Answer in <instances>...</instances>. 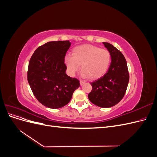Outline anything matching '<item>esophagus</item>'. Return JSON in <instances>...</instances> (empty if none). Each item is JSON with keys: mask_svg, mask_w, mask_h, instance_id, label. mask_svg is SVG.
<instances>
[{"mask_svg": "<svg viewBox=\"0 0 157 157\" xmlns=\"http://www.w3.org/2000/svg\"><path fill=\"white\" fill-rule=\"evenodd\" d=\"M84 83H85V82H84V81H82V80H80V86H82V85H83Z\"/></svg>", "mask_w": 157, "mask_h": 157, "instance_id": "1", "label": "esophagus"}]
</instances>
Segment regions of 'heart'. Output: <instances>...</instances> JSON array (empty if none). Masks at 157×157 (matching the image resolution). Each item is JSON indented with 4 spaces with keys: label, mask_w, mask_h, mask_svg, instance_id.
Segmentation results:
<instances>
[{
    "label": "heart",
    "mask_w": 157,
    "mask_h": 157,
    "mask_svg": "<svg viewBox=\"0 0 157 157\" xmlns=\"http://www.w3.org/2000/svg\"><path fill=\"white\" fill-rule=\"evenodd\" d=\"M111 61V55L107 49L98 46L84 44L77 46L72 56H65L64 62L69 75L74 77L81 65L82 77L91 79L100 78L108 70Z\"/></svg>",
    "instance_id": "heart-1"
}]
</instances>
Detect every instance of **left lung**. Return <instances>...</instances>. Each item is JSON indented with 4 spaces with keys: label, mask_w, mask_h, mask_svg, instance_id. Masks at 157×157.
<instances>
[{
    "label": "left lung",
    "mask_w": 157,
    "mask_h": 157,
    "mask_svg": "<svg viewBox=\"0 0 157 157\" xmlns=\"http://www.w3.org/2000/svg\"><path fill=\"white\" fill-rule=\"evenodd\" d=\"M111 55V62L103 77L90 83L92 90L88 99L98 107H111L124 97L129 82L127 63L124 56L113 45L103 42Z\"/></svg>",
    "instance_id": "obj_1"
}]
</instances>
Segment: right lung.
Masks as SVG:
<instances>
[{
    "label": "right lung",
    "instance_id": "add662e5",
    "mask_svg": "<svg viewBox=\"0 0 157 157\" xmlns=\"http://www.w3.org/2000/svg\"><path fill=\"white\" fill-rule=\"evenodd\" d=\"M71 44L69 40L48 42L39 46L30 59L28 82L37 100L48 108L67 105L80 86L78 79L65 73L64 58Z\"/></svg>",
    "mask_w": 157,
    "mask_h": 157
}]
</instances>
